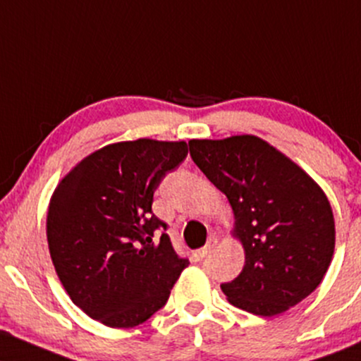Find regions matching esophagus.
<instances>
[{
  "label": "esophagus",
  "mask_w": 361,
  "mask_h": 361,
  "mask_svg": "<svg viewBox=\"0 0 361 361\" xmlns=\"http://www.w3.org/2000/svg\"><path fill=\"white\" fill-rule=\"evenodd\" d=\"M216 245V238H210V240L207 242L205 247H202V249L197 250V255L200 259H205L208 254H210L212 250H214V247Z\"/></svg>",
  "instance_id": "obj_1"
}]
</instances>
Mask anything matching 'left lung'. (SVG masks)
I'll return each mask as SVG.
<instances>
[{"label": "left lung", "instance_id": "obj_1", "mask_svg": "<svg viewBox=\"0 0 361 361\" xmlns=\"http://www.w3.org/2000/svg\"><path fill=\"white\" fill-rule=\"evenodd\" d=\"M190 156L225 193L235 215L245 266L224 282L228 301L257 316H276L310 296L334 250L326 195L298 164L255 136L193 139Z\"/></svg>", "mask_w": 361, "mask_h": 361}]
</instances>
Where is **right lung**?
<instances>
[{"label":"right lung","mask_w":361,"mask_h":361,"mask_svg":"<svg viewBox=\"0 0 361 361\" xmlns=\"http://www.w3.org/2000/svg\"><path fill=\"white\" fill-rule=\"evenodd\" d=\"M188 154L154 139L95 151L56 186L47 238L56 276L77 306L111 328H131L166 305L190 260L153 214L154 192Z\"/></svg>","instance_id":"add662e5"}]
</instances>
